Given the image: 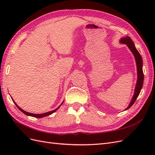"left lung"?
Listing matches in <instances>:
<instances>
[{
	"instance_id": "8db88e82",
	"label": "left lung",
	"mask_w": 155,
	"mask_h": 155,
	"mask_svg": "<svg viewBox=\"0 0 155 155\" xmlns=\"http://www.w3.org/2000/svg\"><path fill=\"white\" fill-rule=\"evenodd\" d=\"M120 43L125 44L127 45L130 51L134 54V56L136 59V62H137V73H138V80L137 83V85H136L134 94L132 100H131L129 107L127 108V109H129L131 106H132L134 103L135 102L137 98L138 97V95L140 94V92L141 91V89L142 88L143 83V72L142 70V58L140 55L138 51L136 48L133 41H132L129 37H124V38L121 39Z\"/></svg>"
}]
</instances>
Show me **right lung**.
I'll use <instances>...</instances> for the list:
<instances>
[{
	"mask_svg": "<svg viewBox=\"0 0 155 155\" xmlns=\"http://www.w3.org/2000/svg\"><path fill=\"white\" fill-rule=\"evenodd\" d=\"M13 100V101L15 103V104L16 105V106L18 107V109H19L21 112H22L24 114H25L26 115H28V116H33V117H35V118H43V117H45V116H48V115H50V114H51L53 113V112H55L56 110H57L60 107V106L59 107H58L57 109H55V110H52V111H50V112H46V113H43V114H33V113H30V112H26V111H25L24 110H22V109H21V108L19 107H18V105L15 104V102L14 101V100ZM63 104V103H62Z\"/></svg>",
	"mask_w": 155,
	"mask_h": 155,
	"instance_id": "obj_1",
	"label": "right lung"
}]
</instances>
